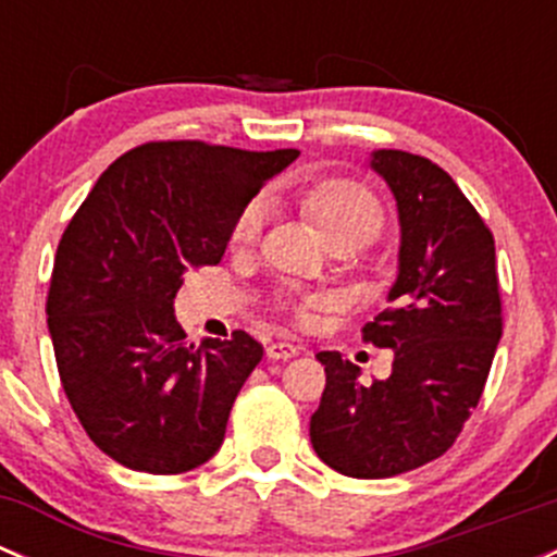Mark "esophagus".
Here are the masks:
<instances>
[{"label":"esophagus","mask_w":557,"mask_h":557,"mask_svg":"<svg viewBox=\"0 0 557 557\" xmlns=\"http://www.w3.org/2000/svg\"><path fill=\"white\" fill-rule=\"evenodd\" d=\"M301 347L294 345V342H269L267 345V356L272 361H288V358L299 356Z\"/></svg>","instance_id":"obj_1"}]
</instances>
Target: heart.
Wrapping results in <instances>:
<instances>
[{"label":"heart","instance_id":"heart-1","mask_svg":"<svg viewBox=\"0 0 557 557\" xmlns=\"http://www.w3.org/2000/svg\"><path fill=\"white\" fill-rule=\"evenodd\" d=\"M299 207L310 218L314 232L325 239V245L339 243V239L361 245L383 223V207L377 196L358 180L347 177H323L305 185L299 190ZM258 228H261V207L247 205L234 221L232 243H252ZM310 307L312 301H305L301 310H310Z\"/></svg>","mask_w":557,"mask_h":557}]
</instances>
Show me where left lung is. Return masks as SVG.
<instances>
[{"instance_id":"obj_1","label":"left lung","mask_w":557,"mask_h":557,"mask_svg":"<svg viewBox=\"0 0 557 557\" xmlns=\"http://www.w3.org/2000/svg\"><path fill=\"white\" fill-rule=\"evenodd\" d=\"M369 164L396 196L401 245L391 307L363 339L391 347L393 372L363 385L356 363L318 352L325 391L310 440L339 474L383 480L458 440L502 339V294L491 228L450 174L404 150H374Z\"/></svg>"}]
</instances>
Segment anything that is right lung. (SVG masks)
Masks as SVG:
<instances>
[{
  "label": "right lung",
  "mask_w": 557,
  "mask_h": 557,
  "mask_svg": "<svg viewBox=\"0 0 557 557\" xmlns=\"http://www.w3.org/2000/svg\"><path fill=\"white\" fill-rule=\"evenodd\" d=\"M296 156L145 143L107 166L66 226L48 290L55 367L86 434L126 469L183 474L223 445L263 347L245 331L188 345L174 296L188 269L221 261L247 201Z\"/></svg>",
  "instance_id": "1"
}]
</instances>
